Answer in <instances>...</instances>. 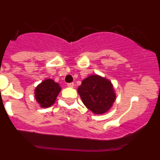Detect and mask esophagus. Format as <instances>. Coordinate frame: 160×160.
I'll list each match as a JSON object with an SVG mask.
<instances>
[{"label": "esophagus", "instance_id": "1", "mask_svg": "<svg viewBox=\"0 0 160 160\" xmlns=\"http://www.w3.org/2000/svg\"><path fill=\"white\" fill-rule=\"evenodd\" d=\"M67 86L69 87H73V82H70V83H67Z\"/></svg>", "mask_w": 160, "mask_h": 160}]
</instances>
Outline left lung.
Listing matches in <instances>:
<instances>
[{"instance_id":"8db88e82","label":"left lung","mask_w":160,"mask_h":160,"mask_svg":"<svg viewBox=\"0 0 160 160\" xmlns=\"http://www.w3.org/2000/svg\"><path fill=\"white\" fill-rule=\"evenodd\" d=\"M78 91L84 105L94 114L107 112L115 100L111 82L98 75L84 79Z\"/></svg>"}]
</instances>
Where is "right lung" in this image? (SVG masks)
<instances>
[{
	"instance_id": "1",
	"label": "right lung",
	"mask_w": 160,
	"mask_h": 160,
	"mask_svg": "<svg viewBox=\"0 0 160 160\" xmlns=\"http://www.w3.org/2000/svg\"><path fill=\"white\" fill-rule=\"evenodd\" d=\"M60 90L61 87L58 83L52 79H46L35 89V98L41 107H49L54 103Z\"/></svg>"
}]
</instances>
